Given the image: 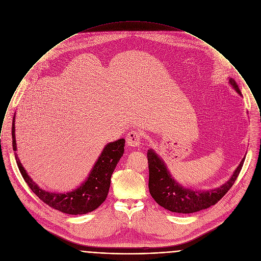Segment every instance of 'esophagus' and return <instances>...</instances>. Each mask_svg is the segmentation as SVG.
Here are the masks:
<instances>
[{"label":"esophagus","instance_id":"obj_1","mask_svg":"<svg viewBox=\"0 0 261 261\" xmlns=\"http://www.w3.org/2000/svg\"><path fill=\"white\" fill-rule=\"evenodd\" d=\"M126 142L131 147H139L141 143V133L136 130L130 131L126 136Z\"/></svg>","mask_w":261,"mask_h":261}]
</instances>
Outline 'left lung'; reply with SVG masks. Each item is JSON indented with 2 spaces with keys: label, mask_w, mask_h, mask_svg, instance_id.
I'll list each match as a JSON object with an SVG mask.
<instances>
[{
  "label": "left lung",
  "mask_w": 261,
  "mask_h": 261,
  "mask_svg": "<svg viewBox=\"0 0 261 261\" xmlns=\"http://www.w3.org/2000/svg\"><path fill=\"white\" fill-rule=\"evenodd\" d=\"M229 84L242 96L237 83L233 79H229ZM147 158L149 167L148 188L151 197L159 206L179 214L199 212L218 203L234 185L245 159L242 158L229 180L221 187L207 191H194L181 186L172 177L163 159L153 149L147 151Z\"/></svg>",
  "instance_id": "8db88e82"
}]
</instances>
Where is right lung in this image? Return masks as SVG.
<instances>
[{"label": "right lung", "instance_id": "right-lung-1", "mask_svg": "<svg viewBox=\"0 0 261 261\" xmlns=\"http://www.w3.org/2000/svg\"><path fill=\"white\" fill-rule=\"evenodd\" d=\"M12 139L13 150L16 151L15 115L12 124ZM124 146L125 139L123 138L108 143L85 181L79 188L67 193H51L41 189L28 175L20 159L17 156V153H15V158L24 180L42 202L49 207L65 214L83 215L93 212L104 203L109 193L112 173L120 158L123 156Z\"/></svg>", "mask_w": 261, "mask_h": 261}]
</instances>
